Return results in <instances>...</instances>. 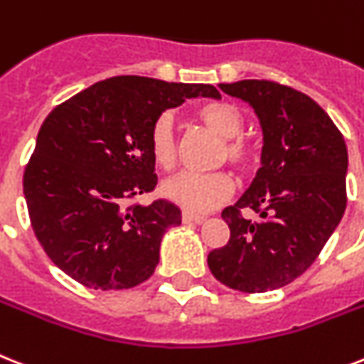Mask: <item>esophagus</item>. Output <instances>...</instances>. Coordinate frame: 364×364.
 <instances>
[{
    "instance_id": "1",
    "label": "esophagus",
    "mask_w": 364,
    "mask_h": 364,
    "mask_svg": "<svg viewBox=\"0 0 364 364\" xmlns=\"http://www.w3.org/2000/svg\"><path fill=\"white\" fill-rule=\"evenodd\" d=\"M181 218H183V223L188 224V223H202V220H203V218H205V217H203V215H194V213L183 211Z\"/></svg>"
}]
</instances>
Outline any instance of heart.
<instances>
[{
	"label": "heart",
	"mask_w": 364,
	"mask_h": 364,
	"mask_svg": "<svg viewBox=\"0 0 364 364\" xmlns=\"http://www.w3.org/2000/svg\"><path fill=\"white\" fill-rule=\"evenodd\" d=\"M198 117L226 140L220 159L245 172L252 166L258 151L243 138L245 114L232 102H215L198 110ZM149 149L153 161L162 170H172L177 162L176 117L164 112L155 119L149 132ZM235 183L228 172H181L162 183V194L188 213H208L223 205L233 194Z\"/></svg>",
	"instance_id": "obj_1"
}]
</instances>
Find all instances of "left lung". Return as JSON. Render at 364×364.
I'll return each mask as SVG.
<instances>
[{"mask_svg":"<svg viewBox=\"0 0 364 364\" xmlns=\"http://www.w3.org/2000/svg\"><path fill=\"white\" fill-rule=\"evenodd\" d=\"M220 90L252 106L264 147L252 185L223 211L230 241L209 252L208 265L224 286L262 294L305 273L341 223L348 149L326 110L294 87L241 80ZM243 208L262 220L245 219Z\"/></svg>","mask_w":364,"mask_h":364,"instance_id":"1","label":"left lung"}]
</instances>
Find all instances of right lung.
<instances>
[{"label": "right lung", "mask_w": 364, "mask_h": 364, "mask_svg": "<svg viewBox=\"0 0 364 364\" xmlns=\"http://www.w3.org/2000/svg\"><path fill=\"white\" fill-rule=\"evenodd\" d=\"M194 97L220 93L209 84L115 76L44 119L23 172V196L38 243L70 279L125 289L151 277L162 235L181 224V211L166 200H129L156 185L149 149L155 119Z\"/></svg>", "instance_id": "right-lung-1"}]
</instances>
